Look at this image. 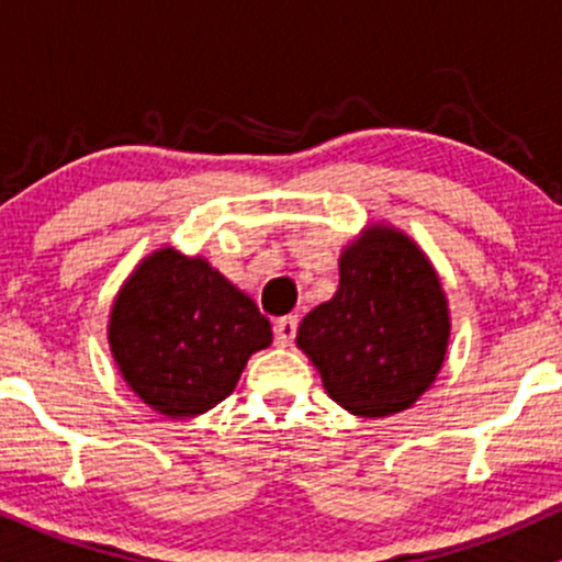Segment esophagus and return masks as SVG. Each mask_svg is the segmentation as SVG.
<instances>
[{
    "instance_id": "esophagus-1",
    "label": "esophagus",
    "mask_w": 562,
    "mask_h": 562,
    "mask_svg": "<svg viewBox=\"0 0 562 562\" xmlns=\"http://www.w3.org/2000/svg\"><path fill=\"white\" fill-rule=\"evenodd\" d=\"M295 330H299V319L295 317H282L274 322V340L277 346H290L295 338Z\"/></svg>"
}]
</instances>
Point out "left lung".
<instances>
[{
  "instance_id": "left-lung-1",
  "label": "left lung",
  "mask_w": 562,
  "mask_h": 562,
  "mask_svg": "<svg viewBox=\"0 0 562 562\" xmlns=\"http://www.w3.org/2000/svg\"><path fill=\"white\" fill-rule=\"evenodd\" d=\"M295 340L333 402L351 415L402 412L443 364L449 312L441 282L409 237L372 227L344 250L338 290L303 317Z\"/></svg>"
}]
</instances>
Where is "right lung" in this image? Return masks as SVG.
Wrapping results in <instances>:
<instances>
[{"mask_svg": "<svg viewBox=\"0 0 562 562\" xmlns=\"http://www.w3.org/2000/svg\"><path fill=\"white\" fill-rule=\"evenodd\" d=\"M108 338L142 402L192 417L235 391L250 353L272 344V327L203 259L164 248L121 288Z\"/></svg>", "mask_w": 562, "mask_h": 562, "instance_id": "obj_1", "label": "right lung"}]
</instances>
